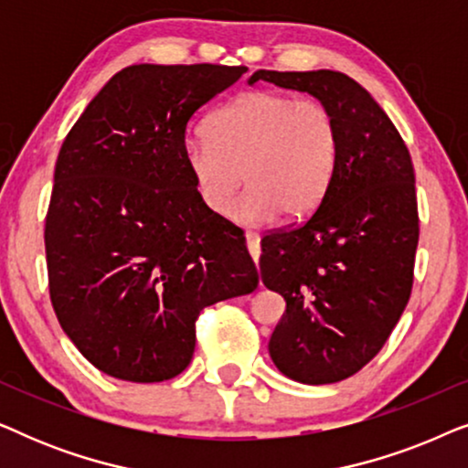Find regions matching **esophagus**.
<instances>
[{"label":"esophagus","instance_id":"esophagus-1","mask_svg":"<svg viewBox=\"0 0 468 468\" xmlns=\"http://www.w3.org/2000/svg\"><path fill=\"white\" fill-rule=\"evenodd\" d=\"M245 240H247L249 253H251L253 261H255V264H258V261H260V253H261V249H260V234H258V232H247V234H245Z\"/></svg>","mask_w":468,"mask_h":468}]
</instances>
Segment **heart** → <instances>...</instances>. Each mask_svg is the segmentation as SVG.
Segmentation results:
<instances>
[{"label":"heart","instance_id":"1","mask_svg":"<svg viewBox=\"0 0 468 468\" xmlns=\"http://www.w3.org/2000/svg\"><path fill=\"white\" fill-rule=\"evenodd\" d=\"M183 159L204 208L223 215L240 183L249 189L232 219L261 226L279 213L311 215L328 194L341 162V125L328 106L260 89L217 111L207 138H189Z\"/></svg>","mask_w":468,"mask_h":468}]
</instances>
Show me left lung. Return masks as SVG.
Instances as JSON below:
<instances>
[{"label": "left lung", "instance_id": "left-lung-1", "mask_svg": "<svg viewBox=\"0 0 468 468\" xmlns=\"http://www.w3.org/2000/svg\"><path fill=\"white\" fill-rule=\"evenodd\" d=\"M258 80L309 93L336 114L341 162L328 194L298 228L261 239L260 272L285 298L268 351L306 386L336 383L373 360L411 296L420 239L411 155L367 89L335 69Z\"/></svg>", "mask_w": 468, "mask_h": 468}]
</instances>
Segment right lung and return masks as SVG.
Wrapping results in <instances>:
<instances>
[{"label": "right lung", "instance_id": "right-lung-1", "mask_svg": "<svg viewBox=\"0 0 468 468\" xmlns=\"http://www.w3.org/2000/svg\"><path fill=\"white\" fill-rule=\"evenodd\" d=\"M245 72L130 66L63 140L44 229L50 303L76 349L114 379L183 373L204 306L258 287L245 234L204 208L183 159L189 119Z\"/></svg>", "mask_w": 468, "mask_h": 468}]
</instances>
